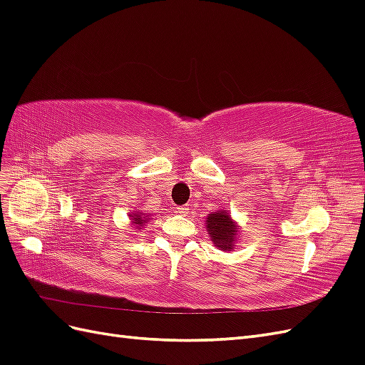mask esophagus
<instances>
[{
	"mask_svg": "<svg viewBox=\"0 0 365 365\" xmlns=\"http://www.w3.org/2000/svg\"><path fill=\"white\" fill-rule=\"evenodd\" d=\"M175 213H178V215H182V216H185L187 213H189V207H187V205L175 207Z\"/></svg>",
	"mask_w": 365,
	"mask_h": 365,
	"instance_id": "esophagus-1",
	"label": "esophagus"
}]
</instances>
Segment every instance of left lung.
I'll return each mask as SVG.
<instances>
[{"mask_svg": "<svg viewBox=\"0 0 365 365\" xmlns=\"http://www.w3.org/2000/svg\"><path fill=\"white\" fill-rule=\"evenodd\" d=\"M205 225L208 236L212 239L215 247L220 251H233L239 233H240V227L236 222V220L231 217L228 210L219 208L216 212H212L207 219H205Z\"/></svg>", "mask_w": 365, "mask_h": 365, "instance_id": "1", "label": "left lung"}]
</instances>
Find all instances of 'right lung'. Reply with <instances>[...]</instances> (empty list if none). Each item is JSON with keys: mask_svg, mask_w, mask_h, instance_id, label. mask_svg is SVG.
<instances>
[{"mask_svg": "<svg viewBox=\"0 0 365 365\" xmlns=\"http://www.w3.org/2000/svg\"><path fill=\"white\" fill-rule=\"evenodd\" d=\"M129 219H130V224L134 225L135 230H141L152 217H149V215L146 213H143L141 210H137V212H132V215H129Z\"/></svg>", "mask_w": 365, "mask_h": 365, "instance_id": "right-lung-1", "label": "right lung"}]
</instances>
